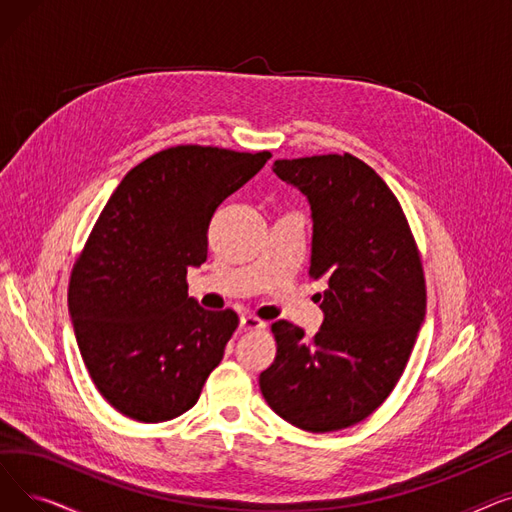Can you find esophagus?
<instances>
[{"label": "esophagus", "instance_id": "esophagus-1", "mask_svg": "<svg viewBox=\"0 0 512 512\" xmlns=\"http://www.w3.org/2000/svg\"><path fill=\"white\" fill-rule=\"evenodd\" d=\"M240 328L245 332H251V330H265L267 328V321L255 317V315H242L240 317Z\"/></svg>", "mask_w": 512, "mask_h": 512}]
</instances>
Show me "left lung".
I'll return each instance as SVG.
<instances>
[{
    "instance_id": "8db88e82",
    "label": "left lung",
    "mask_w": 512,
    "mask_h": 512,
    "mask_svg": "<svg viewBox=\"0 0 512 512\" xmlns=\"http://www.w3.org/2000/svg\"><path fill=\"white\" fill-rule=\"evenodd\" d=\"M274 172L309 199V278L328 288L313 340L286 319L272 326L276 359L259 388L290 425L338 432L378 409L407 367L427 305L421 255L398 199L359 157L278 159Z\"/></svg>"
}]
</instances>
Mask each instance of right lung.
<instances>
[{
	"label": "right lung",
	"mask_w": 512,
	"mask_h": 512,
	"mask_svg": "<svg viewBox=\"0 0 512 512\" xmlns=\"http://www.w3.org/2000/svg\"><path fill=\"white\" fill-rule=\"evenodd\" d=\"M270 157L168 147L134 166L99 213L72 267L68 307L91 380L118 413L170 421L220 365L238 315L199 307L186 272L207 259L213 211Z\"/></svg>",
	"instance_id": "obj_1"
}]
</instances>
